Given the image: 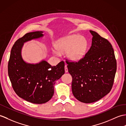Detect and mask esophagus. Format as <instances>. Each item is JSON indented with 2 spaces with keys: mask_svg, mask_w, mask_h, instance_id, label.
I'll return each instance as SVG.
<instances>
[{
  "mask_svg": "<svg viewBox=\"0 0 126 126\" xmlns=\"http://www.w3.org/2000/svg\"><path fill=\"white\" fill-rule=\"evenodd\" d=\"M64 68H65V72H68V68H67V65H65V67H64Z\"/></svg>",
  "mask_w": 126,
  "mask_h": 126,
  "instance_id": "34e87169",
  "label": "esophagus"
}]
</instances>
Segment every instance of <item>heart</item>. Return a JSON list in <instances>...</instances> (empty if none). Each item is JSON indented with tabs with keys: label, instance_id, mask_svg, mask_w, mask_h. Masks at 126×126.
<instances>
[{
	"label": "heart",
	"instance_id": "heart-1",
	"mask_svg": "<svg viewBox=\"0 0 126 126\" xmlns=\"http://www.w3.org/2000/svg\"><path fill=\"white\" fill-rule=\"evenodd\" d=\"M88 41L79 35H72L61 38L56 44V48L61 53H67V57L71 61H78L86 54ZM59 52L56 54L59 55Z\"/></svg>",
	"mask_w": 126,
	"mask_h": 126
}]
</instances>
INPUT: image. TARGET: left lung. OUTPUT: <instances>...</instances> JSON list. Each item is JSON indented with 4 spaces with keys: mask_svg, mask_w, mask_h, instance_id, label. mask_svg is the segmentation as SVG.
I'll return each instance as SVG.
<instances>
[{
    "mask_svg": "<svg viewBox=\"0 0 126 126\" xmlns=\"http://www.w3.org/2000/svg\"><path fill=\"white\" fill-rule=\"evenodd\" d=\"M92 45L78 62H68L72 77V92L78 100L92 103L103 98L112 89L116 71L112 46L93 31Z\"/></svg>",
    "mask_w": 126,
    "mask_h": 126,
    "instance_id": "obj_1",
    "label": "left lung"
}]
</instances>
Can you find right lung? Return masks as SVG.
Returning <instances> with one entry per match:
<instances>
[{"label":"right lung","instance_id":"obj_1","mask_svg":"<svg viewBox=\"0 0 126 126\" xmlns=\"http://www.w3.org/2000/svg\"><path fill=\"white\" fill-rule=\"evenodd\" d=\"M43 33L31 32L17 40L12 48L8 64V76L16 94L37 104L50 100L54 93L55 82L65 73L63 61L52 66L45 60L30 63L23 59L21 52L24 43L43 37Z\"/></svg>","mask_w":126,"mask_h":126}]
</instances>
